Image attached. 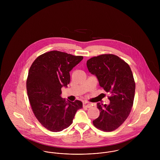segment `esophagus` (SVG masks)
<instances>
[{
	"instance_id": "34e87169",
	"label": "esophagus",
	"mask_w": 160,
	"mask_h": 160,
	"mask_svg": "<svg viewBox=\"0 0 160 160\" xmlns=\"http://www.w3.org/2000/svg\"><path fill=\"white\" fill-rule=\"evenodd\" d=\"M91 104V103H89V102H83V107H86V108H91L92 107Z\"/></svg>"
}]
</instances>
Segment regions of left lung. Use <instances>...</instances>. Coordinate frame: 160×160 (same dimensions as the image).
Segmentation results:
<instances>
[{
    "label": "left lung",
    "instance_id": "8db88e82",
    "mask_svg": "<svg viewBox=\"0 0 160 160\" xmlns=\"http://www.w3.org/2000/svg\"><path fill=\"white\" fill-rule=\"evenodd\" d=\"M89 71L97 76L99 85L110 92L109 105L97 103L100 113L93 121L97 129L111 132L128 118L133 105L136 83L129 65L113 54H103L87 61Z\"/></svg>",
    "mask_w": 160,
    "mask_h": 160
}]
</instances>
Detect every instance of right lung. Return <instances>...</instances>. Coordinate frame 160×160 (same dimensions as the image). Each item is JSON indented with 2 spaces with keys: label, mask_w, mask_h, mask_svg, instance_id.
I'll use <instances>...</instances> for the list:
<instances>
[{
  "label": "right lung",
  "mask_w": 160,
  "mask_h": 160,
  "mask_svg": "<svg viewBox=\"0 0 160 160\" xmlns=\"http://www.w3.org/2000/svg\"><path fill=\"white\" fill-rule=\"evenodd\" d=\"M83 59L53 50L39 56L31 65L26 89L32 110L39 122L52 132H60L72 124L79 100L67 102L61 97L62 88L70 82L69 71Z\"/></svg>",
  "instance_id": "1"
}]
</instances>
